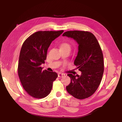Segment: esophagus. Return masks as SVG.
Returning <instances> with one entry per match:
<instances>
[{
	"instance_id": "obj_1",
	"label": "esophagus",
	"mask_w": 122,
	"mask_h": 122,
	"mask_svg": "<svg viewBox=\"0 0 122 122\" xmlns=\"http://www.w3.org/2000/svg\"><path fill=\"white\" fill-rule=\"evenodd\" d=\"M65 74L64 73H59L58 74V77H64L65 76Z\"/></svg>"
}]
</instances>
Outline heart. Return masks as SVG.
I'll return each instance as SVG.
<instances>
[{
  "instance_id": "heart-1",
  "label": "heart",
  "mask_w": 122,
  "mask_h": 122,
  "mask_svg": "<svg viewBox=\"0 0 122 122\" xmlns=\"http://www.w3.org/2000/svg\"><path fill=\"white\" fill-rule=\"evenodd\" d=\"M60 48H68L70 49L71 48V47H70V45L68 43H64L61 44Z\"/></svg>"
}]
</instances>
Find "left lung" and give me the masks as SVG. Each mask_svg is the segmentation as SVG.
I'll list each match as a JSON object with an SVG mask.
<instances>
[{"mask_svg": "<svg viewBox=\"0 0 122 122\" xmlns=\"http://www.w3.org/2000/svg\"><path fill=\"white\" fill-rule=\"evenodd\" d=\"M62 36L73 39L78 44V51L74 62L80 75L68 74L71 82L66 86L68 93L78 99L90 97L97 90L104 72L101 47L95 36L88 31H68Z\"/></svg>", "mask_w": 122, "mask_h": 122, "instance_id": "8db88e82", "label": "left lung"}]
</instances>
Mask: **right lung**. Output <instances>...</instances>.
Masks as SVG:
<instances>
[{
	"mask_svg": "<svg viewBox=\"0 0 122 122\" xmlns=\"http://www.w3.org/2000/svg\"><path fill=\"white\" fill-rule=\"evenodd\" d=\"M64 30L39 31L26 40L22 46L18 72L22 86L31 97L43 98L51 92L53 82L58 75L56 72L42 71L48 49L53 40Z\"/></svg>",
	"mask_w": 122,
	"mask_h": 122,
	"instance_id": "obj_1",
	"label": "right lung"
}]
</instances>
